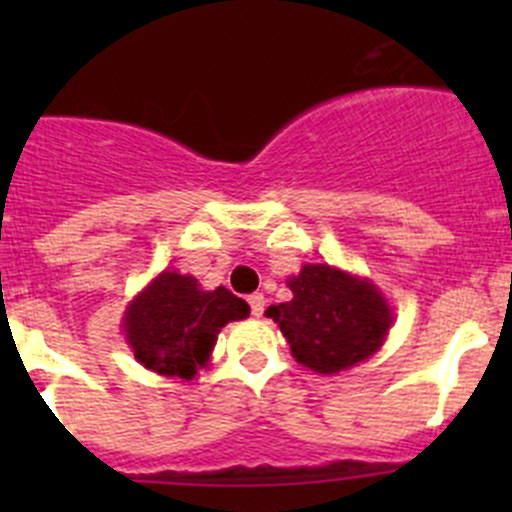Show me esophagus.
<instances>
[{"label": "esophagus", "instance_id": "1", "mask_svg": "<svg viewBox=\"0 0 512 512\" xmlns=\"http://www.w3.org/2000/svg\"><path fill=\"white\" fill-rule=\"evenodd\" d=\"M247 302H250L252 314H255V317H262V312H265V294L262 292L250 294V297H247Z\"/></svg>", "mask_w": 512, "mask_h": 512}]
</instances>
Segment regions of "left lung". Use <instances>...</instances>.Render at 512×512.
<instances>
[{
	"label": "left lung",
	"mask_w": 512,
	"mask_h": 512,
	"mask_svg": "<svg viewBox=\"0 0 512 512\" xmlns=\"http://www.w3.org/2000/svg\"><path fill=\"white\" fill-rule=\"evenodd\" d=\"M292 302L267 317L280 324L294 359L319 374H337L369 359L391 327V309L374 285L327 265H304L289 280Z\"/></svg>",
	"instance_id": "1"
}]
</instances>
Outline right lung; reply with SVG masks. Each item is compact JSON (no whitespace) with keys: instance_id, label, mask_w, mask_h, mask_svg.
Segmentation results:
<instances>
[{"instance_id":"1","label":"right lung","mask_w":512,"mask_h":512,"mask_svg":"<svg viewBox=\"0 0 512 512\" xmlns=\"http://www.w3.org/2000/svg\"><path fill=\"white\" fill-rule=\"evenodd\" d=\"M247 314L250 304L230 289L203 292L193 277L163 272L131 304L126 332L146 369L190 379L213 352L220 329Z\"/></svg>"}]
</instances>
